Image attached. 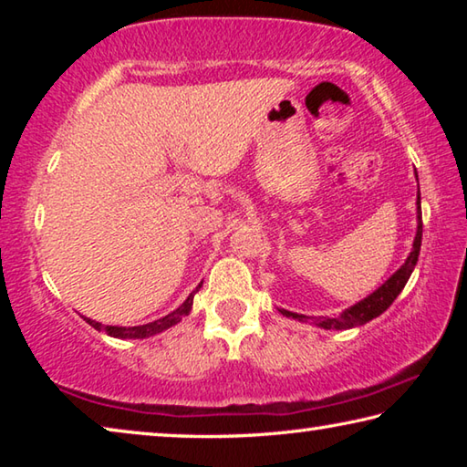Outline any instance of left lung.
Wrapping results in <instances>:
<instances>
[{"instance_id": "1", "label": "left lung", "mask_w": 467, "mask_h": 467, "mask_svg": "<svg viewBox=\"0 0 467 467\" xmlns=\"http://www.w3.org/2000/svg\"><path fill=\"white\" fill-rule=\"evenodd\" d=\"M418 179V175H416ZM416 220H418V226H416V236H414V244H412V251H410L408 259L404 262V265L400 267L398 272L393 275H389L381 286H379L375 292H370L367 298L358 300L357 305L348 306L346 311H342L336 317H306V315H298V313H292L286 309H278L284 317H292L296 321H311L313 326H317L321 329H352V327H358V326H365L370 319L379 317V315L385 313L389 309V305L393 303L395 298L401 290H404L406 282L410 280V275H412L416 262H418V255H420V244H422V212H420V189H418V197H416Z\"/></svg>"}]
</instances>
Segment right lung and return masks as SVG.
Masks as SVG:
<instances>
[{
	"instance_id": "right-lung-1",
	"label": "right lung",
	"mask_w": 467,
	"mask_h": 467,
	"mask_svg": "<svg viewBox=\"0 0 467 467\" xmlns=\"http://www.w3.org/2000/svg\"><path fill=\"white\" fill-rule=\"evenodd\" d=\"M200 288H202V284H197V288L192 292V295H189V296L183 300V305H179L175 311H171L169 315H164V317H161V319H156V321H152V323H144V326H133V327H123V326H102V323H99V321H92L90 317H84V321L88 323V326H92L94 329L105 331V334H107V336H110V337H119V339H144V337H150V336L161 334V331L169 329V327H172V326H177V323H179L181 319L187 317V315L192 313L195 292L200 290Z\"/></svg>"
}]
</instances>
